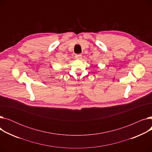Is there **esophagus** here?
<instances>
[{
  "label": "esophagus",
  "instance_id": "34e87169",
  "mask_svg": "<svg viewBox=\"0 0 152 152\" xmlns=\"http://www.w3.org/2000/svg\"><path fill=\"white\" fill-rule=\"evenodd\" d=\"M81 58H82V55L81 54H77V55H76L75 56V58L77 60H80L81 59Z\"/></svg>",
  "mask_w": 152,
  "mask_h": 152
}]
</instances>
